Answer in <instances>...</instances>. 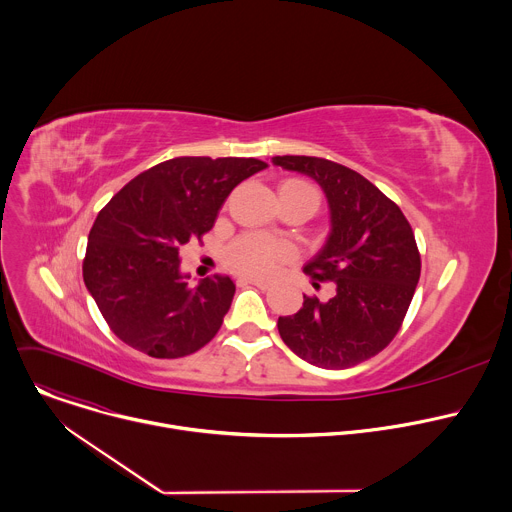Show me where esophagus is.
Returning a JSON list of instances; mask_svg holds the SVG:
<instances>
[{
    "instance_id": "obj_1",
    "label": "esophagus",
    "mask_w": 512,
    "mask_h": 512,
    "mask_svg": "<svg viewBox=\"0 0 512 512\" xmlns=\"http://www.w3.org/2000/svg\"><path fill=\"white\" fill-rule=\"evenodd\" d=\"M239 283H251V285H257V287H261V289H267V287L271 285V281H267V279H263V277H253V275L241 277Z\"/></svg>"
}]
</instances>
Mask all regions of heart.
I'll list each match as a JSON object with an SVG mask.
<instances>
[{"label":"heart","mask_w":512,"mask_h":512,"mask_svg":"<svg viewBox=\"0 0 512 512\" xmlns=\"http://www.w3.org/2000/svg\"><path fill=\"white\" fill-rule=\"evenodd\" d=\"M298 184H302L308 192H312L318 198L316 190L310 184L306 182H298ZM291 257H294V247H291L287 241L273 239L261 233H245L239 239H235L225 251V261L231 269L239 273H251V275L273 273Z\"/></svg>","instance_id":"heart-1"}]
</instances>
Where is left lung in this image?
<instances>
[{"mask_svg": "<svg viewBox=\"0 0 512 512\" xmlns=\"http://www.w3.org/2000/svg\"><path fill=\"white\" fill-rule=\"evenodd\" d=\"M275 166L314 178L330 206V235L304 271L328 302L304 296L279 316L281 340L320 369H348L379 354L399 332L421 273L415 235L401 208L358 172L312 156H275Z\"/></svg>", "mask_w": 512, "mask_h": 512, "instance_id": "8db88e82", "label": "left lung"}]
</instances>
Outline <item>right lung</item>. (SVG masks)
Here are the masks:
<instances>
[{"instance_id":"obj_1","label":"right lung","mask_w":512,"mask_h":512,"mask_svg":"<svg viewBox=\"0 0 512 512\" xmlns=\"http://www.w3.org/2000/svg\"><path fill=\"white\" fill-rule=\"evenodd\" d=\"M267 168L255 158H174L135 176L97 214L83 279L113 334L154 358L200 350L221 330L235 283L190 287L180 251L202 239L237 184Z\"/></svg>"}]
</instances>
